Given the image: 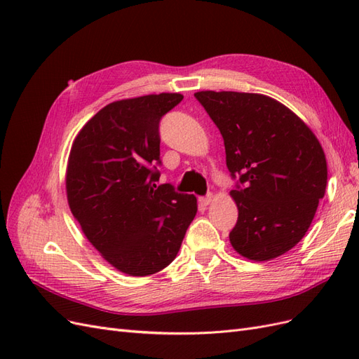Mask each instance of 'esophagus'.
<instances>
[{
    "label": "esophagus",
    "mask_w": 359,
    "mask_h": 359,
    "mask_svg": "<svg viewBox=\"0 0 359 359\" xmlns=\"http://www.w3.org/2000/svg\"><path fill=\"white\" fill-rule=\"evenodd\" d=\"M211 202H212V194H206V196L199 198V203H201L202 206H208Z\"/></svg>",
    "instance_id": "obj_1"
}]
</instances>
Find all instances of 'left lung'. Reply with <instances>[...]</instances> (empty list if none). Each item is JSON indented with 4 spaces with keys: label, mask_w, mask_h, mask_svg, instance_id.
Returning <instances> with one entry per match:
<instances>
[{
    "label": "left lung",
    "mask_w": 359,
    "mask_h": 359,
    "mask_svg": "<svg viewBox=\"0 0 359 359\" xmlns=\"http://www.w3.org/2000/svg\"><path fill=\"white\" fill-rule=\"evenodd\" d=\"M219 127L238 222L229 233L241 256L264 262L306 235L325 196L328 169L318 137L285 104L264 94H194Z\"/></svg>",
    "instance_id": "1"
}]
</instances>
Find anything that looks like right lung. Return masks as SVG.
Instances as JSON below:
<instances>
[{
    "mask_svg": "<svg viewBox=\"0 0 359 359\" xmlns=\"http://www.w3.org/2000/svg\"><path fill=\"white\" fill-rule=\"evenodd\" d=\"M182 100L161 93L109 103L76 136L67 163L70 211L124 274L145 277L177 257L198 211L193 194L157 186L161 116Z\"/></svg>",
    "mask_w": 359,
    "mask_h": 359,
    "instance_id": "1",
    "label": "right lung"
}]
</instances>
